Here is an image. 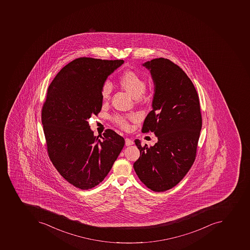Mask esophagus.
<instances>
[{
	"label": "esophagus",
	"instance_id": "esophagus-1",
	"mask_svg": "<svg viewBox=\"0 0 250 250\" xmlns=\"http://www.w3.org/2000/svg\"><path fill=\"white\" fill-rule=\"evenodd\" d=\"M133 144H134V142H133L131 139H130V138H126V139H125V145H126V146H132Z\"/></svg>",
	"mask_w": 250,
	"mask_h": 250
}]
</instances>
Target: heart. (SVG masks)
I'll use <instances>...</instances> for the list:
<instances>
[{
  "label": "heart",
  "instance_id": "b5f03b06",
  "mask_svg": "<svg viewBox=\"0 0 250 250\" xmlns=\"http://www.w3.org/2000/svg\"><path fill=\"white\" fill-rule=\"evenodd\" d=\"M120 85L126 91L131 94L135 99H141L146 94V81L145 77L135 71L128 69L123 73L119 79ZM112 86L108 81H104L101 87V95L103 101H108L110 98ZM136 120L135 115L115 114L112 116V122L122 129H128L130 122Z\"/></svg>",
  "mask_w": 250,
  "mask_h": 250
}]
</instances>
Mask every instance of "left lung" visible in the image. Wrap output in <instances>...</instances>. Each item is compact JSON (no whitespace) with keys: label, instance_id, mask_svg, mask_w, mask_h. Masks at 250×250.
Masks as SVG:
<instances>
[{"label":"left lung","instance_id":"left-lung-1","mask_svg":"<svg viewBox=\"0 0 250 250\" xmlns=\"http://www.w3.org/2000/svg\"><path fill=\"white\" fill-rule=\"evenodd\" d=\"M143 65L151 72L155 94L142 131L153 132L158 142L148 147L134 141L140 157L134 169L146 187L161 192L179 183L193 165L203 120L196 89L181 67L164 58Z\"/></svg>","mask_w":250,"mask_h":250}]
</instances>
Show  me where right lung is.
Returning <instances> with one entry per match:
<instances>
[{
    "mask_svg": "<svg viewBox=\"0 0 250 250\" xmlns=\"http://www.w3.org/2000/svg\"><path fill=\"white\" fill-rule=\"evenodd\" d=\"M124 62L78 58L59 71L47 89L42 109L47 155L63 178L82 190L104 180L125 144L110 129L101 141L87 121L102 109L103 83Z\"/></svg>",
    "mask_w": 250,
    "mask_h": 250,
    "instance_id": "obj_1",
    "label": "right lung"
}]
</instances>
